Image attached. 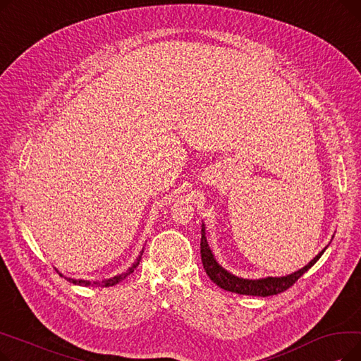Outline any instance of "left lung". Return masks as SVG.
<instances>
[{
	"instance_id": "obj_1",
	"label": "left lung",
	"mask_w": 361,
	"mask_h": 361,
	"mask_svg": "<svg viewBox=\"0 0 361 361\" xmlns=\"http://www.w3.org/2000/svg\"><path fill=\"white\" fill-rule=\"evenodd\" d=\"M328 249L326 247L322 250L313 260H310L305 268L298 269L297 272L286 276H267V278H260V279H244L238 278L228 271H225L221 264L216 262L214 257V253L207 244L206 240V231H204V224H202V238H200V256H202V263L203 268L218 287L222 290L243 294V295H257V297H268V295H275L279 293H283L288 290L291 286L297 282V279L306 274L313 264L320 259V256L324 255V252Z\"/></svg>"
}]
</instances>
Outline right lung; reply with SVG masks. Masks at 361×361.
Listing matches in <instances>:
<instances>
[{"label": "right lung", "mask_w": 361, "mask_h": 361, "mask_svg": "<svg viewBox=\"0 0 361 361\" xmlns=\"http://www.w3.org/2000/svg\"><path fill=\"white\" fill-rule=\"evenodd\" d=\"M142 255H143V250L140 252V255L137 256V259H136V262L131 264V267L126 271V272H123V274H120V275H116V276H112V278H108V279H104V281H85V279H73V278H66L67 281H70V282H73L74 286H83V287H112V286H116V283H118V282H121L123 279H126L130 274H133L135 272V269L139 267V262H140V259H142ZM61 275V274H60Z\"/></svg>", "instance_id": "obj_1"}]
</instances>
